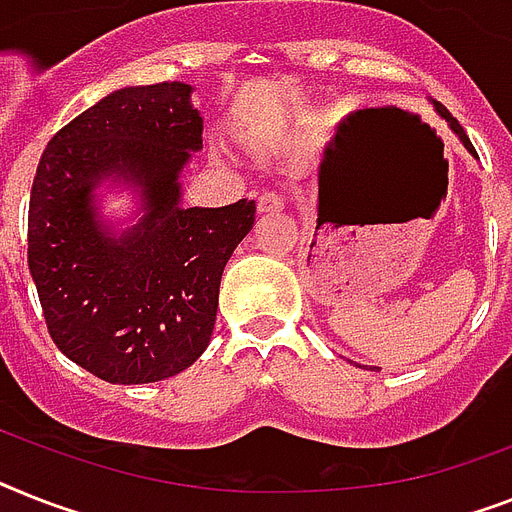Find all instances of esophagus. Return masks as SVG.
I'll list each match as a JSON object with an SVG mask.
<instances>
[{"mask_svg": "<svg viewBox=\"0 0 512 512\" xmlns=\"http://www.w3.org/2000/svg\"><path fill=\"white\" fill-rule=\"evenodd\" d=\"M256 209L261 211V214H274V211H282L285 209V198H282V193H277V190H264L259 196V204H256Z\"/></svg>", "mask_w": 512, "mask_h": 512, "instance_id": "obj_1", "label": "esophagus"}]
</instances>
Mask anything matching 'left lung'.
Listing matches in <instances>:
<instances>
[{
	"label": "left lung",
	"instance_id": "1",
	"mask_svg": "<svg viewBox=\"0 0 512 512\" xmlns=\"http://www.w3.org/2000/svg\"><path fill=\"white\" fill-rule=\"evenodd\" d=\"M432 104H434V112H437V114H439V117H442V120H445V122H447V128H450V133H453V135H455V138H458V141H460V143H463V149H466V151H468V154L474 156V159H479V156H476V149H474V146H471V141H468V135H466V130L460 128V122H458V120H455L453 114L447 112V109H445V107H442V104H439V101H432Z\"/></svg>",
	"mask_w": 512,
	"mask_h": 512
}]
</instances>
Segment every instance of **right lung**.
I'll use <instances>...</instances> for the list:
<instances>
[{
  "instance_id": "1",
  "label": "right lung",
  "mask_w": 512,
  "mask_h": 512,
  "mask_svg": "<svg viewBox=\"0 0 512 512\" xmlns=\"http://www.w3.org/2000/svg\"><path fill=\"white\" fill-rule=\"evenodd\" d=\"M193 86H125L78 114L41 154L28 209V269L54 345L112 384L162 382L204 353L219 282L256 204L183 206V170L204 149ZM136 193L112 226L98 190Z\"/></svg>"
}]
</instances>
